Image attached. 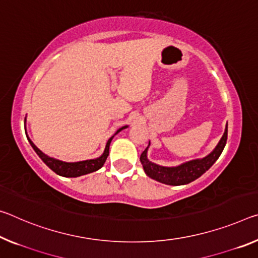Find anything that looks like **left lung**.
<instances>
[{
    "instance_id": "1",
    "label": "left lung",
    "mask_w": 258,
    "mask_h": 258,
    "mask_svg": "<svg viewBox=\"0 0 258 258\" xmlns=\"http://www.w3.org/2000/svg\"><path fill=\"white\" fill-rule=\"evenodd\" d=\"M227 141V125L225 128L224 136L220 139L219 144L216 147L215 150L211 154L208 155L207 157L202 159H195V161L187 162L185 164H181L175 167H165L151 163L148 158H147V149L148 147L142 151L140 161L141 164L144 166V170L146 174L150 177L151 179H155L162 183H166V185L172 186H179V185H186L194 181L195 179L210 169L212 164L217 161L220 154L223 153L224 147L226 145Z\"/></svg>"
}]
</instances>
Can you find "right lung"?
<instances>
[{
  "instance_id": "obj_1",
  "label": "right lung",
  "mask_w": 258,
  "mask_h": 258,
  "mask_svg": "<svg viewBox=\"0 0 258 258\" xmlns=\"http://www.w3.org/2000/svg\"><path fill=\"white\" fill-rule=\"evenodd\" d=\"M122 128H126V126L118 130L116 134L118 132H120ZM112 138L113 137H111L108 140L107 146H105V149H104V153L102 154V156H100L99 158H95V159H88V161L76 162V163H67V162H62V161H58V159L49 157V156H47V155H44L42 151H41L38 147H36L33 142L30 140V139L28 138L27 139H28V141H30L31 146L33 147V149L35 150V153L39 155V157L42 159L44 164L50 167V169L58 175L72 178V177H80V175L91 173V172H94V171L101 169V167L103 166V164L105 163V159H107L108 155H109V147H110V142H111Z\"/></svg>"
}]
</instances>
